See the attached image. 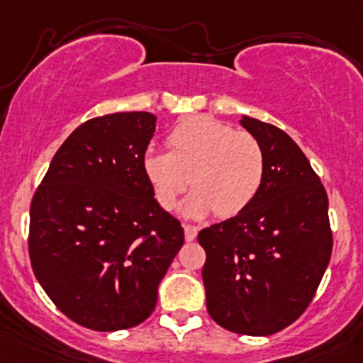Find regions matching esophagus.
<instances>
[{"label":"esophagus","mask_w":363,"mask_h":363,"mask_svg":"<svg viewBox=\"0 0 363 363\" xmlns=\"http://www.w3.org/2000/svg\"><path fill=\"white\" fill-rule=\"evenodd\" d=\"M196 236H198V227L184 225V238H186V241H188V242L194 241V240H196Z\"/></svg>","instance_id":"esophagus-1"}]
</instances>
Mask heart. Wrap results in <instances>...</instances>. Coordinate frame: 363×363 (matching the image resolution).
Instances as JSON below:
<instances>
[{
	"label": "heart",
	"mask_w": 363,
	"mask_h": 363,
	"mask_svg": "<svg viewBox=\"0 0 363 363\" xmlns=\"http://www.w3.org/2000/svg\"><path fill=\"white\" fill-rule=\"evenodd\" d=\"M169 153L146 151L143 172L163 210L182 201V217L201 220L217 212L234 217L255 200L262 188L265 158L260 143L252 134L236 130L210 117H194L175 125L167 136Z\"/></svg>",
	"instance_id": "1"
}]
</instances>
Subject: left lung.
<instances>
[{"label":"left lung","instance_id":"1","mask_svg":"<svg viewBox=\"0 0 363 363\" xmlns=\"http://www.w3.org/2000/svg\"><path fill=\"white\" fill-rule=\"evenodd\" d=\"M240 123L264 151V182L242 212L198 234L206 253L201 276L206 308L218 325L269 336L305 312L328 269L329 201L284 130L248 115Z\"/></svg>","mask_w":363,"mask_h":363}]
</instances>
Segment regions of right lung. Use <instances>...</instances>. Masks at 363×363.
<instances>
[{
    "mask_svg": "<svg viewBox=\"0 0 363 363\" xmlns=\"http://www.w3.org/2000/svg\"><path fill=\"white\" fill-rule=\"evenodd\" d=\"M157 129L148 111L91 118L65 139L30 205L35 279L60 312L94 330L141 324L184 242L155 200L143 157Z\"/></svg>",
    "mask_w": 363,
    "mask_h": 363,
    "instance_id": "1",
    "label": "right lung"
}]
</instances>
